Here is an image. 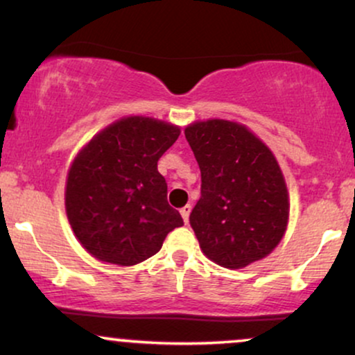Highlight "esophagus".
Listing matches in <instances>:
<instances>
[{
	"mask_svg": "<svg viewBox=\"0 0 355 355\" xmlns=\"http://www.w3.org/2000/svg\"><path fill=\"white\" fill-rule=\"evenodd\" d=\"M190 211H191V205L190 203H187L185 207H182L180 209V214H182V217H183V222H189V217H190Z\"/></svg>",
	"mask_w": 355,
	"mask_h": 355,
	"instance_id": "obj_1",
	"label": "esophagus"
}]
</instances>
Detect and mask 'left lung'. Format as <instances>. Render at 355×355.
Instances as JSON below:
<instances>
[{"label": "left lung", "mask_w": 355, "mask_h": 355, "mask_svg": "<svg viewBox=\"0 0 355 355\" xmlns=\"http://www.w3.org/2000/svg\"><path fill=\"white\" fill-rule=\"evenodd\" d=\"M185 138L202 173L190 225L203 254L227 268L267 257L288 222L287 187L274 153L235 121H197Z\"/></svg>", "instance_id": "left-lung-1"}]
</instances>
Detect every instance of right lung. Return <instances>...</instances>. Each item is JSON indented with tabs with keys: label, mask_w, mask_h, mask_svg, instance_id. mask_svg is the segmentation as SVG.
<instances>
[{
	"label": "right lung",
	"mask_w": 355,
	"mask_h": 355,
	"mask_svg": "<svg viewBox=\"0 0 355 355\" xmlns=\"http://www.w3.org/2000/svg\"><path fill=\"white\" fill-rule=\"evenodd\" d=\"M178 135L175 125L126 116L93 137L75 158L64 205L76 239L93 257L135 266L183 225L166 202V182L157 168Z\"/></svg>",
	"instance_id": "right-lung-1"
}]
</instances>
